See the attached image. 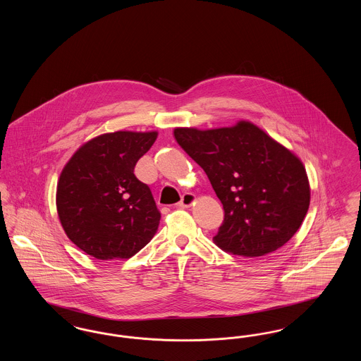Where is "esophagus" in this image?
<instances>
[{
    "label": "esophagus",
    "instance_id": "obj_1",
    "mask_svg": "<svg viewBox=\"0 0 361 361\" xmlns=\"http://www.w3.org/2000/svg\"><path fill=\"white\" fill-rule=\"evenodd\" d=\"M195 200H196V196H195V195H192V193H184L183 197H181V200H180V203L177 204V207H178V208H188V207L192 206V204L195 203Z\"/></svg>",
    "mask_w": 361,
    "mask_h": 361
}]
</instances>
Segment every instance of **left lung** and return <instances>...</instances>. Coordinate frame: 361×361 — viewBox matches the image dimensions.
I'll use <instances>...</instances> for the list:
<instances>
[{"mask_svg":"<svg viewBox=\"0 0 361 361\" xmlns=\"http://www.w3.org/2000/svg\"><path fill=\"white\" fill-rule=\"evenodd\" d=\"M174 137L224 204V224L214 237L222 250L259 257L291 240L310 206L299 158L249 121L207 131L176 128Z\"/></svg>","mask_w":361,"mask_h":361,"instance_id":"left-lung-1","label":"left lung"}]
</instances>
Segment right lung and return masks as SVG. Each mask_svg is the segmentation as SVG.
Masks as SVG:
<instances>
[{"mask_svg": "<svg viewBox=\"0 0 361 361\" xmlns=\"http://www.w3.org/2000/svg\"><path fill=\"white\" fill-rule=\"evenodd\" d=\"M157 133L118 131L85 143L61 173L56 209L70 240L97 259L130 258L154 237L161 212L134 168Z\"/></svg>", "mask_w": 361, "mask_h": 361, "instance_id": "right-lung-1", "label": "right lung"}]
</instances>
